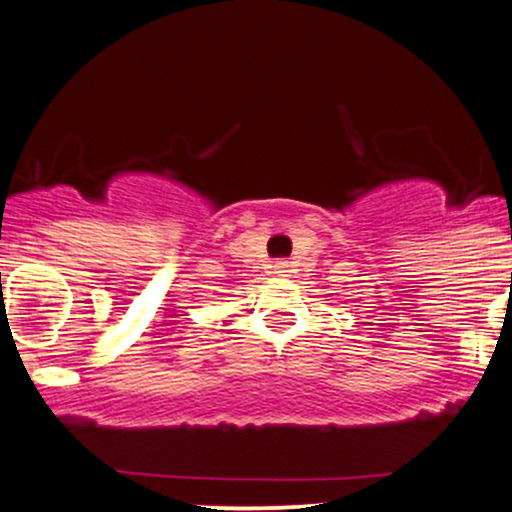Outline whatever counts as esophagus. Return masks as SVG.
Listing matches in <instances>:
<instances>
[{
  "mask_svg": "<svg viewBox=\"0 0 512 512\" xmlns=\"http://www.w3.org/2000/svg\"><path fill=\"white\" fill-rule=\"evenodd\" d=\"M272 269L276 276H291V262H286V260H276L272 264Z\"/></svg>",
  "mask_w": 512,
  "mask_h": 512,
  "instance_id": "1",
  "label": "esophagus"
}]
</instances>
